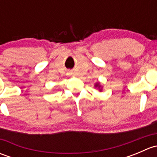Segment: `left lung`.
Masks as SVG:
<instances>
[{
  "instance_id": "8db88e82",
  "label": "left lung",
  "mask_w": 157,
  "mask_h": 157,
  "mask_svg": "<svg viewBox=\"0 0 157 157\" xmlns=\"http://www.w3.org/2000/svg\"><path fill=\"white\" fill-rule=\"evenodd\" d=\"M95 87H98V88L99 89V90H100V91H101V90H102V89L100 88L101 86H100V84H99V83H96V84H95Z\"/></svg>"
}]
</instances>
